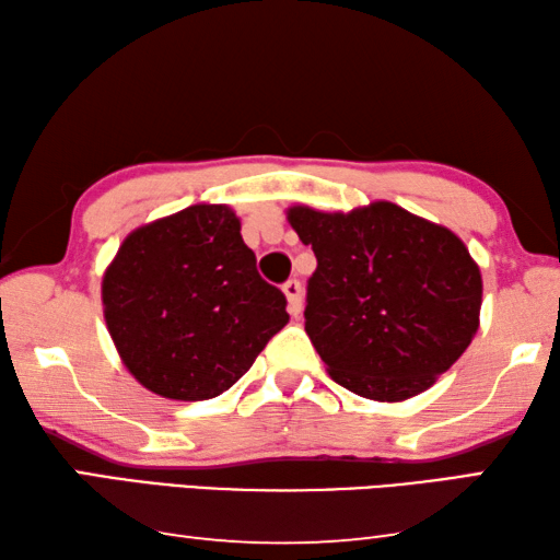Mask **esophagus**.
<instances>
[{
	"mask_svg": "<svg viewBox=\"0 0 560 560\" xmlns=\"http://www.w3.org/2000/svg\"><path fill=\"white\" fill-rule=\"evenodd\" d=\"M283 296H287V301H289V313L299 315L303 308V291H301V283L296 279L283 283Z\"/></svg>",
	"mask_w": 560,
	"mask_h": 560,
	"instance_id": "34e87169",
	"label": "esophagus"
}]
</instances>
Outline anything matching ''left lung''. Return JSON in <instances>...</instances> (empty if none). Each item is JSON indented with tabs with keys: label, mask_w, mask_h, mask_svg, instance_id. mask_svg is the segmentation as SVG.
<instances>
[{
	"label": "left lung",
	"mask_w": 560,
	"mask_h": 560,
	"mask_svg": "<svg viewBox=\"0 0 560 560\" xmlns=\"http://www.w3.org/2000/svg\"><path fill=\"white\" fill-rule=\"evenodd\" d=\"M289 222L318 259L306 332L345 389L404 401L429 389L472 342L482 277L448 228L386 200L352 212L293 206Z\"/></svg>",
	"instance_id": "left-lung-1"
}]
</instances>
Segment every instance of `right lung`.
<instances>
[{
	"mask_svg": "<svg viewBox=\"0 0 560 560\" xmlns=\"http://www.w3.org/2000/svg\"><path fill=\"white\" fill-rule=\"evenodd\" d=\"M107 330L135 380L164 399L228 392L289 323L228 206H190L137 228L103 277Z\"/></svg>",
	"mask_w": 560,
	"mask_h": 560,
	"instance_id": "add662e5",
	"label": "right lung"
}]
</instances>
